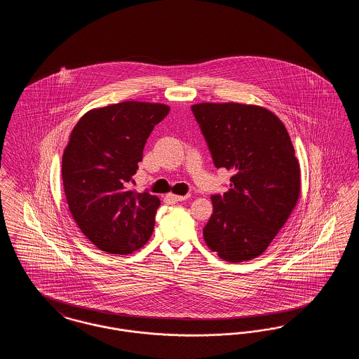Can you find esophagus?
<instances>
[{
  "label": "esophagus",
  "instance_id": "obj_1",
  "mask_svg": "<svg viewBox=\"0 0 359 359\" xmlns=\"http://www.w3.org/2000/svg\"><path fill=\"white\" fill-rule=\"evenodd\" d=\"M167 198L171 201V202H182V201H186L188 199V195H176V194H168Z\"/></svg>",
  "mask_w": 359,
  "mask_h": 359
}]
</instances>
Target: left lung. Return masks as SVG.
Wrapping results in <instances>:
<instances>
[{"label":"left lung","instance_id":"8db88e82","mask_svg":"<svg viewBox=\"0 0 359 359\" xmlns=\"http://www.w3.org/2000/svg\"><path fill=\"white\" fill-rule=\"evenodd\" d=\"M217 168L233 172L212 195L203 229L210 250L229 262L261 256L300 196V164L287 128L266 107L237 102L191 106Z\"/></svg>","mask_w":359,"mask_h":359}]
</instances>
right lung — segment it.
I'll use <instances>...</instances> for the list:
<instances>
[{
  "label": "right lung",
  "mask_w": 359,
  "mask_h": 359,
  "mask_svg": "<svg viewBox=\"0 0 359 359\" xmlns=\"http://www.w3.org/2000/svg\"><path fill=\"white\" fill-rule=\"evenodd\" d=\"M168 113L164 103H114L88 110L69 135L62 158L69 212L87 239L109 255H130L154 233L160 199L128 184L147 138Z\"/></svg>",
  "instance_id": "add662e5"
}]
</instances>
